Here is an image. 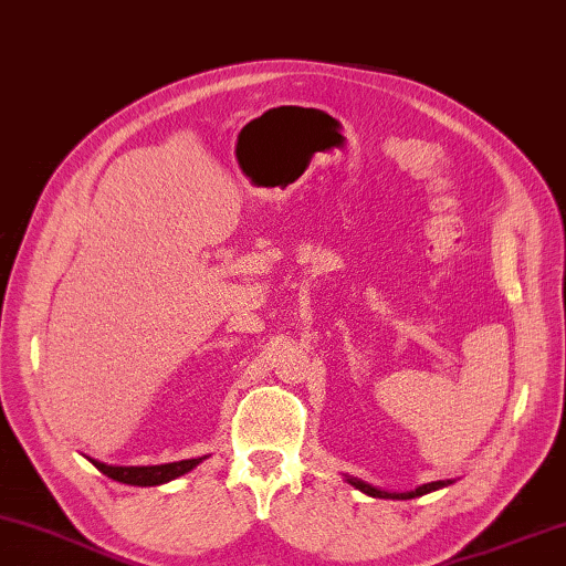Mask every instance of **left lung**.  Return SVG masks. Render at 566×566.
<instances>
[{
    "label": "left lung",
    "instance_id": "obj_1",
    "mask_svg": "<svg viewBox=\"0 0 566 566\" xmlns=\"http://www.w3.org/2000/svg\"><path fill=\"white\" fill-rule=\"evenodd\" d=\"M354 489H359L361 493L371 495V499H394V501H410V499H418V495H424V493H432V491H440L444 486H449L452 481H432V483H422V486H418L415 491H408V493H388V491H380L376 486H371V483H366L361 479H354L349 476L347 479Z\"/></svg>",
    "mask_w": 566,
    "mask_h": 566
}]
</instances>
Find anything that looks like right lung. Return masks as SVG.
Returning <instances> with one entry per match:
<instances>
[{"label":"right lung","instance_id":"add662e5","mask_svg":"<svg viewBox=\"0 0 566 566\" xmlns=\"http://www.w3.org/2000/svg\"><path fill=\"white\" fill-rule=\"evenodd\" d=\"M202 459L207 457L170 461V464H156V467H109V464H102L97 459H90V461L102 471V474L119 483H129V486H160V483H168L172 479L188 474V471L198 467Z\"/></svg>","mask_w":566,"mask_h":566}]
</instances>
